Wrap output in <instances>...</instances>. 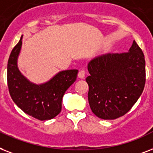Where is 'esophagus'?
I'll use <instances>...</instances> for the list:
<instances>
[{"instance_id": "esophagus-1", "label": "esophagus", "mask_w": 153, "mask_h": 153, "mask_svg": "<svg viewBox=\"0 0 153 153\" xmlns=\"http://www.w3.org/2000/svg\"><path fill=\"white\" fill-rule=\"evenodd\" d=\"M85 76V71L84 70V69L80 70V72L78 73V77L80 78V79H83Z\"/></svg>"}]
</instances>
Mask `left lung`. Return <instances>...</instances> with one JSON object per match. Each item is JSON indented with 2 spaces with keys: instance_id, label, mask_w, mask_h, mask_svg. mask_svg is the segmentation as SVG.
Instances as JSON below:
<instances>
[{
  "instance_id": "1",
  "label": "left lung",
  "mask_w": 153,
  "mask_h": 153,
  "mask_svg": "<svg viewBox=\"0 0 153 153\" xmlns=\"http://www.w3.org/2000/svg\"><path fill=\"white\" fill-rule=\"evenodd\" d=\"M88 99L99 118L114 120L126 114L139 99L145 84V60L136 41L127 53H107L90 60Z\"/></svg>"
}]
</instances>
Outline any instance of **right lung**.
<instances>
[{
    "label": "right lung",
    "mask_w": 153,
    "mask_h": 153,
    "mask_svg": "<svg viewBox=\"0 0 153 153\" xmlns=\"http://www.w3.org/2000/svg\"><path fill=\"white\" fill-rule=\"evenodd\" d=\"M21 40L22 36L13 48L8 60L7 81L9 94L14 103L26 114L40 120L53 119L61 111L64 94L76 80L78 70L59 72L48 81L41 85L29 81L17 66Z\"/></svg>",
    "instance_id": "add662e5"
}]
</instances>
